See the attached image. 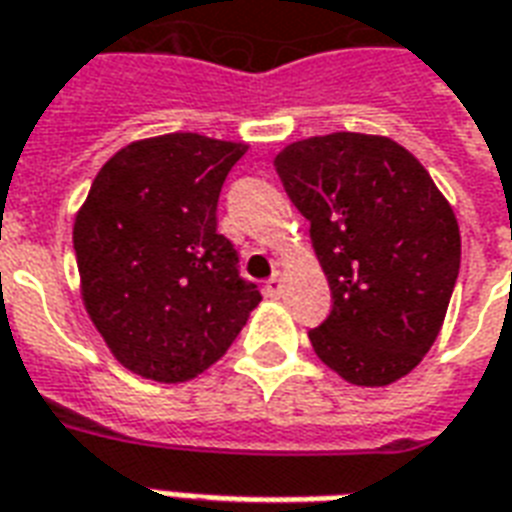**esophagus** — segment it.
Masks as SVG:
<instances>
[{
  "mask_svg": "<svg viewBox=\"0 0 512 512\" xmlns=\"http://www.w3.org/2000/svg\"><path fill=\"white\" fill-rule=\"evenodd\" d=\"M264 291H267V297H280V291H283V275L278 270L272 272V278L267 280Z\"/></svg>",
  "mask_w": 512,
  "mask_h": 512,
  "instance_id": "34e87169",
  "label": "esophagus"
}]
</instances>
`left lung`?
<instances>
[{
    "label": "left lung",
    "mask_w": 512,
    "mask_h": 512,
    "mask_svg": "<svg viewBox=\"0 0 512 512\" xmlns=\"http://www.w3.org/2000/svg\"><path fill=\"white\" fill-rule=\"evenodd\" d=\"M275 169L332 288V313L307 332L313 351L353 386L394 383L437 340L459 278L451 205L388 137H310L283 148Z\"/></svg>",
    "instance_id": "obj_1"
}]
</instances>
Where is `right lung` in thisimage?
Masks as SVG:
<instances>
[{
    "instance_id": "obj_1",
    "label": "right lung",
    "mask_w": 512,
    "mask_h": 512,
    "mask_svg": "<svg viewBox=\"0 0 512 512\" xmlns=\"http://www.w3.org/2000/svg\"><path fill=\"white\" fill-rule=\"evenodd\" d=\"M245 151L191 132L132 142L99 169L75 218L88 315L115 359L142 378H197L261 302L215 215Z\"/></svg>"
}]
</instances>
